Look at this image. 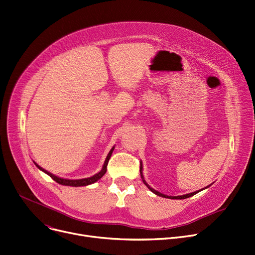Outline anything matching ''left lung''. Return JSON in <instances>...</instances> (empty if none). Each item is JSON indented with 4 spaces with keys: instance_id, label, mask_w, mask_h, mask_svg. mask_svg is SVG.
Returning a JSON list of instances; mask_svg holds the SVG:
<instances>
[{
    "instance_id": "left-lung-1",
    "label": "left lung",
    "mask_w": 255,
    "mask_h": 255,
    "mask_svg": "<svg viewBox=\"0 0 255 255\" xmlns=\"http://www.w3.org/2000/svg\"><path fill=\"white\" fill-rule=\"evenodd\" d=\"M140 175H141V178H142V180H143V183L147 186V188L154 193V194H156L157 196H160V197H164V198H168V199H179V200H181V199H186V198H189V197H192V196H194V195H196L197 193H199L200 191H197V192H194V193H191V194H186V195H183V196H177V197H171V196H166V195H163V194H161V193H159V192H157L156 190H154V189H151L150 186L145 182V180L143 179V176H142V164L140 163Z\"/></svg>"
}]
</instances>
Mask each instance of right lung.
Wrapping results in <instances>:
<instances>
[{"label":"right lung","mask_w":255,"mask_h":255,"mask_svg":"<svg viewBox=\"0 0 255 255\" xmlns=\"http://www.w3.org/2000/svg\"><path fill=\"white\" fill-rule=\"evenodd\" d=\"M113 150H114V147L110 150L109 155H108V157H107V159H106V162H105V164H104V167H103V169H101V170H100V172L96 173L95 175H93V176H91V177L83 178V179H64V178H60V177H57V176H55V175H53V174H51L50 172L46 171L45 169H43L42 167H40L38 164H36V163H35V164H36V166L40 169V170H42L43 172H45L46 174H48L51 178H52L53 180H55L56 182H58L59 184H62V185H70V186H84V185H88V184L94 183L95 181H97L98 179H100L101 177H103V176L105 175V173L107 172V166H108V164H109V160H110V158H111V156H112V154H113Z\"/></svg>","instance_id":"obj_1"}]
</instances>
